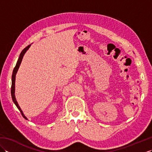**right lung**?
Masks as SVG:
<instances>
[{"mask_svg":"<svg viewBox=\"0 0 152 152\" xmlns=\"http://www.w3.org/2000/svg\"><path fill=\"white\" fill-rule=\"evenodd\" d=\"M31 46V44L28 45L27 47H26L25 48V49L23 50V51H21V53L19 55V59L17 61V63H16V65L14 68V70H13V73H12V88H11V95H12V98L13 100V102H14V104H15V106H17V108L19 109V110L20 111L21 115H23V117L25 119H27V118L25 117V115H24L23 112L21 110V109L20 108V106H19L18 103L16 101V99H15V76H16V74H17L18 70L19 68V66H20L21 63L23 59V57L25 53H26V51L28 50V48H30V46Z\"/></svg>","mask_w":152,"mask_h":152,"instance_id":"obj_1","label":"right lung"}]
</instances>
